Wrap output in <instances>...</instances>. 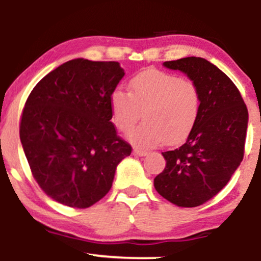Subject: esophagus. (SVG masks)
Masks as SVG:
<instances>
[{"label": "esophagus", "instance_id": "obj_1", "mask_svg": "<svg viewBox=\"0 0 261 261\" xmlns=\"http://www.w3.org/2000/svg\"><path fill=\"white\" fill-rule=\"evenodd\" d=\"M134 154H135V155H140V157H143V155L148 154V152H147V151H145V149L135 148V149H134Z\"/></svg>", "mask_w": 261, "mask_h": 261}]
</instances>
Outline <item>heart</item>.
Returning a JSON list of instances; mask_svg holds the SVG:
<instances>
[{
  "mask_svg": "<svg viewBox=\"0 0 261 261\" xmlns=\"http://www.w3.org/2000/svg\"><path fill=\"white\" fill-rule=\"evenodd\" d=\"M200 106L201 95L195 83L158 70L134 76L130 93L118 87L110 94L113 121L121 133H128L143 113L145 122L128 135L137 147L180 142L195 126Z\"/></svg>",
  "mask_w": 261,
  "mask_h": 261,
  "instance_id": "b5f03b06",
  "label": "heart"
}]
</instances>
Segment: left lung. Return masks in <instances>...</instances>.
<instances>
[{
  "instance_id": "obj_1",
  "label": "left lung",
  "mask_w": 261,
  "mask_h": 261,
  "mask_svg": "<svg viewBox=\"0 0 261 261\" xmlns=\"http://www.w3.org/2000/svg\"><path fill=\"white\" fill-rule=\"evenodd\" d=\"M163 65L188 74L201 106L188 140L162 152L167 163L154 188L174 205L196 207L217 195L243 161L248 109L234 83L207 60L191 56Z\"/></svg>"
}]
</instances>
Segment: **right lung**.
Instances as JSON below:
<instances>
[{
	"label": "right lung",
	"mask_w": 261,
	"mask_h": 261,
	"mask_svg": "<svg viewBox=\"0 0 261 261\" xmlns=\"http://www.w3.org/2000/svg\"><path fill=\"white\" fill-rule=\"evenodd\" d=\"M116 61L76 59L38 82L23 108L19 137L35 181L65 206L107 195L133 147L116 134L110 94L124 77Z\"/></svg>",
	"instance_id": "add662e5"
}]
</instances>
